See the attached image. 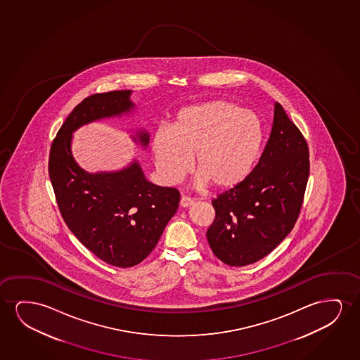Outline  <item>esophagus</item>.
<instances>
[{
    "instance_id": "obj_1",
    "label": "esophagus",
    "mask_w": 360,
    "mask_h": 360,
    "mask_svg": "<svg viewBox=\"0 0 360 360\" xmlns=\"http://www.w3.org/2000/svg\"><path fill=\"white\" fill-rule=\"evenodd\" d=\"M179 204H181V207H192L193 204H194V200H193V199H191V198L182 197V199H181V202H179Z\"/></svg>"
}]
</instances>
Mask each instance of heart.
<instances>
[{"instance_id": "b5f03b06", "label": "heart", "mask_w": 360, "mask_h": 360, "mask_svg": "<svg viewBox=\"0 0 360 360\" xmlns=\"http://www.w3.org/2000/svg\"><path fill=\"white\" fill-rule=\"evenodd\" d=\"M264 129L259 117L229 101L183 107L169 129L158 128L151 153L158 176L167 184L182 181L192 169L194 186L229 191L243 182L259 158Z\"/></svg>"}]
</instances>
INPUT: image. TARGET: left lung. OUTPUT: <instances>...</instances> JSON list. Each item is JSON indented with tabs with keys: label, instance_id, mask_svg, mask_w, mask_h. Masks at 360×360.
<instances>
[{
	"label": "left lung",
	"instance_id": "obj_1",
	"mask_svg": "<svg viewBox=\"0 0 360 360\" xmlns=\"http://www.w3.org/2000/svg\"><path fill=\"white\" fill-rule=\"evenodd\" d=\"M309 173L305 138L276 102L269 139L256 167L212 200L217 217L207 237L214 255L232 266L269 255L295 225Z\"/></svg>",
	"mask_w": 360,
	"mask_h": 360
}]
</instances>
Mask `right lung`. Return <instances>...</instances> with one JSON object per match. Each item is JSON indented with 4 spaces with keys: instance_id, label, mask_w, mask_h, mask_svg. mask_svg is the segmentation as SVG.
<instances>
[{
    "instance_id": "obj_1",
    "label": "right lung",
    "mask_w": 360,
    "mask_h": 360,
    "mask_svg": "<svg viewBox=\"0 0 360 360\" xmlns=\"http://www.w3.org/2000/svg\"><path fill=\"white\" fill-rule=\"evenodd\" d=\"M131 94L127 89L84 99L60 128L49 158L50 181L66 225L94 255L120 268L136 266L151 253L177 212L179 192L150 182L136 158L118 171L87 172L71 145L81 127L131 114ZM130 138L143 150L150 143L145 129Z\"/></svg>"
}]
</instances>
